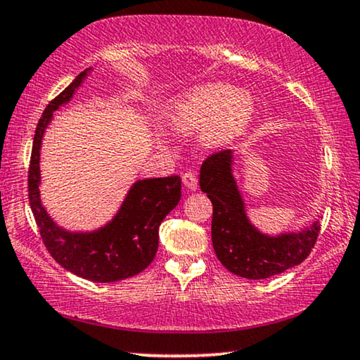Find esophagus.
I'll return each mask as SVG.
<instances>
[{
    "label": "esophagus",
    "instance_id": "esophagus-1",
    "mask_svg": "<svg viewBox=\"0 0 360 360\" xmlns=\"http://www.w3.org/2000/svg\"><path fill=\"white\" fill-rule=\"evenodd\" d=\"M183 183L186 186V189H189V191H195V189H198V186H199L198 176H195L194 172H191V171L184 172V174H183Z\"/></svg>",
    "mask_w": 360,
    "mask_h": 360
}]
</instances>
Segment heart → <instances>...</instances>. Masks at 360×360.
Instances as JSON below:
<instances>
[{"label": "heart", "mask_w": 360, "mask_h": 360, "mask_svg": "<svg viewBox=\"0 0 360 360\" xmlns=\"http://www.w3.org/2000/svg\"><path fill=\"white\" fill-rule=\"evenodd\" d=\"M253 113L255 102L247 90H237L229 84H202L176 100L169 122L183 133H194L205 127L204 141L220 146L240 136Z\"/></svg>", "instance_id": "1"}]
</instances>
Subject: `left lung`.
<instances>
[{
  "label": "left lung",
  "instance_id": "1",
  "mask_svg": "<svg viewBox=\"0 0 360 360\" xmlns=\"http://www.w3.org/2000/svg\"><path fill=\"white\" fill-rule=\"evenodd\" d=\"M233 151L210 155L200 166V189L212 202V245L220 263L233 275L263 280L300 265L313 250L319 220L301 232L271 237L248 220L232 174Z\"/></svg>",
  "mask_w": 360,
  "mask_h": 360
}]
</instances>
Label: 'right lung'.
Wrapping results in <instances>:
<instances>
[{
    "label": "right lung",
    "mask_w": 360,
    "mask_h": 360,
    "mask_svg": "<svg viewBox=\"0 0 360 360\" xmlns=\"http://www.w3.org/2000/svg\"><path fill=\"white\" fill-rule=\"evenodd\" d=\"M90 70L92 69L80 72L69 87L49 102L39 118L32 141L27 191L42 242L52 258L77 276L108 283L135 276L153 262L162 219L181 199V177L167 176L136 181L128 191L117 215L94 232H69L49 217L42 207L39 194L42 136L56 110L69 102Z\"/></svg>",
    "instance_id": "1"
}]
</instances>
